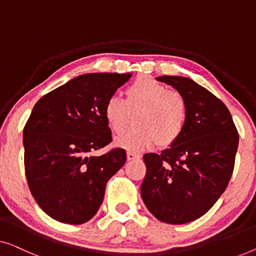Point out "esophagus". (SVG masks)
<instances>
[{
    "mask_svg": "<svg viewBox=\"0 0 256 256\" xmlns=\"http://www.w3.org/2000/svg\"><path fill=\"white\" fill-rule=\"evenodd\" d=\"M140 154L132 152V151H129V152H127V159H128V160H135V159H140Z\"/></svg>",
    "mask_w": 256,
    "mask_h": 256,
    "instance_id": "obj_1",
    "label": "esophagus"
}]
</instances>
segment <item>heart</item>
Wrapping results in <instances>:
<instances>
[{
    "mask_svg": "<svg viewBox=\"0 0 256 256\" xmlns=\"http://www.w3.org/2000/svg\"><path fill=\"white\" fill-rule=\"evenodd\" d=\"M136 114V126L118 137L116 144L137 151L157 143L168 146L176 142L186 128L188 104L179 92L151 77H140L126 88V100L118 96L107 99L104 116L114 134H121Z\"/></svg>",
    "mask_w": 256,
    "mask_h": 256,
    "instance_id": "b5f03b06",
    "label": "heart"
}]
</instances>
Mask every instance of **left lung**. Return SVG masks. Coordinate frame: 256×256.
<instances>
[{
    "label": "left lung",
    "instance_id": "8db88e82",
    "mask_svg": "<svg viewBox=\"0 0 256 256\" xmlns=\"http://www.w3.org/2000/svg\"><path fill=\"white\" fill-rule=\"evenodd\" d=\"M187 100L182 135L160 154L143 156L146 174L140 195L148 210L168 224L203 216L226 190L239 135L224 102L187 77L160 76Z\"/></svg>",
    "mask_w": 256,
    "mask_h": 256
}]
</instances>
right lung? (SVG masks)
<instances>
[{
	"instance_id": "right-lung-1",
	"label": "right lung",
	"mask_w": 256,
	"mask_h": 256,
	"mask_svg": "<svg viewBox=\"0 0 256 256\" xmlns=\"http://www.w3.org/2000/svg\"><path fill=\"white\" fill-rule=\"evenodd\" d=\"M132 74H85L40 98L24 127V165L31 194L61 223H86L100 208L106 184L124 165L104 116L107 99Z\"/></svg>"
}]
</instances>
